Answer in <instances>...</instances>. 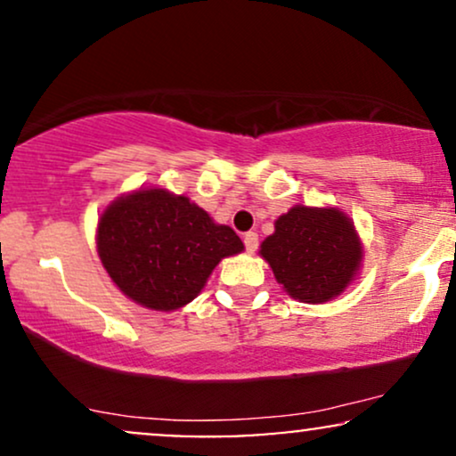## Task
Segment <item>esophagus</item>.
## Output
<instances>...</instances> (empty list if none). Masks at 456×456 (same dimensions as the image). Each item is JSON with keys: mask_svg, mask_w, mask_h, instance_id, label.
Returning <instances> with one entry per match:
<instances>
[{"mask_svg": "<svg viewBox=\"0 0 456 456\" xmlns=\"http://www.w3.org/2000/svg\"><path fill=\"white\" fill-rule=\"evenodd\" d=\"M244 246H246V250H248V253H255V250H257V246H259V235L255 232L244 233Z\"/></svg>", "mask_w": 456, "mask_h": 456, "instance_id": "34e87169", "label": "esophagus"}]
</instances>
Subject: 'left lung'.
I'll list each match as a JSON object with an SVG mask.
<instances>
[{
  "mask_svg": "<svg viewBox=\"0 0 456 456\" xmlns=\"http://www.w3.org/2000/svg\"><path fill=\"white\" fill-rule=\"evenodd\" d=\"M287 296L323 305L360 274L364 246L358 229L338 208L294 206L274 221V233L259 246Z\"/></svg>",
  "mask_w": 456,
  "mask_h": 456,
  "instance_id": "left-lung-1",
  "label": "left lung"
}]
</instances>
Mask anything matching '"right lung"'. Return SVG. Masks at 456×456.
Here are the masks:
<instances>
[{"label":"right lung","instance_id":"1","mask_svg":"<svg viewBox=\"0 0 456 456\" xmlns=\"http://www.w3.org/2000/svg\"><path fill=\"white\" fill-rule=\"evenodd\" d=\"M96 248L124 296L150 311L169 313L195 300L221 259L242 253L244 244L186 195L148 186L104 208Z\"/></svg>","mask_w":456,"mask_h":456}]
</instances>
